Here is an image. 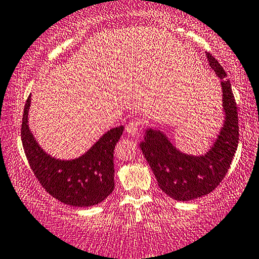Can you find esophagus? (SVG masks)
I'll return each instance as SVG.
<instances>
[{"mask_svg":"<svg viewBox=\"0 0 259 259\" xmlns=\"http://www.w3.org/2000/svg\"><path fill=\"white\" fill-rule=\"evenodd\" d=\"M142 125V121L140 120V119H134V120L130 121L128 124L126 125V132L128 135H132V137H134V135H137L139 130H140V127Z\"/></svg>","mask_w":259,"mask_h":259,"instance_id":"esophagus-1","label":"esophagus"}]
</instances>
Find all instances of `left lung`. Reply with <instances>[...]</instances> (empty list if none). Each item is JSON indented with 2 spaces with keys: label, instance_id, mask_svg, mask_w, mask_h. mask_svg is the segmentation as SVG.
Masks as SVG:
<instances>
[{
  "label": "left lung",
  "instance_id": "left-lung-1",
  "mask_svg": "<svg viewBox=\"0 0 259 259\" xmlns=\"http://www.w3.org/2000/svg\"><path fill=\"white\" fill-rule=\"evenodd\" d=\"M207 60L221 78L224 126L210 149L201 156L184 154L161 131H146L140 148L163 192L175 200L189 201L206 196L220 184L228 171L238 146V116L232 85L222 66L212 54Z\"/></svg>",
  "mask_w": 259,
  "mask_h": 259
}]
</instances>
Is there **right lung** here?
I'll return each mask as SVG.
<instances>
[{
    "label": "right lung",
    "instance_id": "obj_1",
    "mask_svg": "<svg viewBox=\"0 0 259 259\" xmlns=\"http://www.w3.org/2000/svg\"><path fill=\"white\" fill-rule=\"evenodd\" d=\"M31 95L23 113L21 137L26 158L35 178L52 197L75 207L97 205L114 188V147L124 126L107 131L91 148L75 160H59L41 149L31 133L27 116Z\"/></svg>",
    "mask_w": 259,
    "mask_h": 259
}]
</instances>
